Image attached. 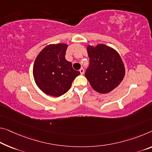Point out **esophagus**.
<instances>
[{"instance_id":"1","label":"esophagus","mask_w":152,"mask_h":152,"mask_svg":"<svg viewBox=\"0 0 152 152\" xmlns=\"http://www.w3.org/2000/svg\"><path fill=\"white\" fill-rule=\"evenodd\" d=\"M79 72H80V73L81 75H83L84 73V69H81L80 70H79Z\"/></svg>"}]
</instances>
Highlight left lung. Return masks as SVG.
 <instances>
[{"instance_id": "8db88e82", "label": "left lung", "mask_w": 152, "mask_h": 152, "mask_svg": "<svg viewBox=\"0 0 152 152\" xmlns=\"http://www.w3.org/2000/svg\"><path fill=\"white\" fill-rule=\"evenodd\" d=\"M89 69L85 76L91 87L100 94H107L122 82L125 66L120 54L113 48L104 44L88 45Z\"/></svg>"}]
</instances>
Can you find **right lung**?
Here are the masks:
<instances>
[{
    "mask_svg": "<svg viewBox=\"0 0 152 152\" xmlns=\"http://www.w3.org/2000/svg\"><path fill=\"white\" fill-rule=\"evenodd\" d=\"M68 44H50L42 50L33 65V77L38 88L51 96L58 97L68 92L80 72L65 59Z\"/></svg>",
    "mask_w": 152,
    "mask_h": 152,
    "instance_id": "1",
    "label": "right lung"
}]
</instances>
